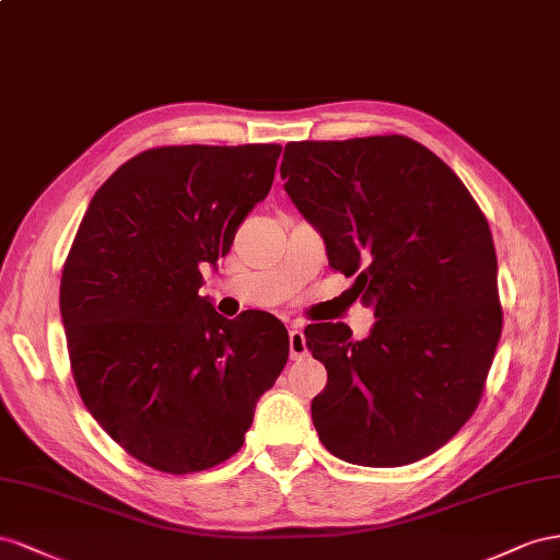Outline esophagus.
<instances>
[{
	"mask_svg": "<svg viewBox=\"0 0 560 560\" xmlns=\"http://www.w3.org/2000/svg\"><path fill=\"white\" fill-rule=\"evenodd\" d=\"M289 342H291V359H302V357H307L305 332H302L298 326H293V328H291V332H289Z\"/></svg>",
	"mask_w": 560,
	"mask_h": 560,
	"instance_id": "esophagus-1",
	"label": "esophagus"
}]
</instances>
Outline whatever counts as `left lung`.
<instances>
[{
  "label": "left lung",
  "mask_w": 560,
  "mask_h": 560,
  "mask_svg": "<svg viewBox=\"0 0 560 560\" xmlns=\"http://www.w3.org/2000/svg\"><path fill=\"white\" fill-rule=\"evenodd\" d=\"M289 197L322 232L328 265L354 277L377 322L305 328L328 371L316 434L361 467L412 465L448 443L481 401L502 332L488 220L455 171L406 136L302 140L283 150Z\"/></svg>",
  "instance_id": "left-lung-1"
}]
</instances>
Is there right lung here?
<instances>
[{"label": "right lung", "mask_w": 560, "mask_h": 560, "mask_svg": "<svg viewBox=\"0 0 560 560\" xmlns=\"http://www.w3.org/2000/svg\"><path fill=\"white\" fill-rule=\"evenodd\" d=\"M281 145H166L95 191L60 279L79 396L109 439L164 474L242 451L258 398L289 361L267 312L234 322L199 295L275 180Z\"/></svg>", "instance_id": "1"}]
</instances>
